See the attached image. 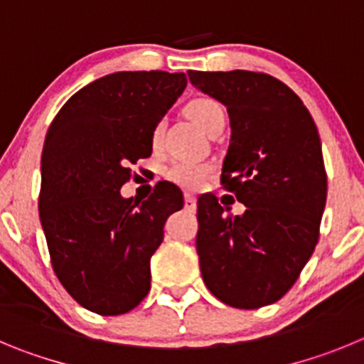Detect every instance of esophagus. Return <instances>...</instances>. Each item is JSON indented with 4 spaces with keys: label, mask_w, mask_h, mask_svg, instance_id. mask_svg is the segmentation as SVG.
Segmentation results:
<instances>
[{
    "label": "esophagus",
    "mask_w": 364,
    "mask_h": 364,
    "mask_svg": "<svg viewBox=\"0 0 364 364\" xmlns=\"http://www.w3.org/2000/svg\"><path fill=\"white\" fill-rule=\"evenodd\" d=\"M196 206H198L196 196L185 194V208H188V210H196Z\"/></svg>",
    "instance_id": "obj_1"
}]
</instances>
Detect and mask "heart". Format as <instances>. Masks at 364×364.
Wrapping results in <instances>:
<instances>
[{"mask_svg": "<svg viewBox=\"0 0 364 364\" xmlns=\"http://www.w3.org/2000/svg\"><path fill=\"white\" fill-rule=\"evenodd\" d=\"M186 116L194 121L196 125L203 130V132H208L210 127L214 125L215 121L223 119L225 117V112H223L221 105L215 103L214 100H206V97H201V100L190 101L186 105ZM159 136H161V125L156 127L154 130V143L159 141ZM212 168L208 165H201V163L194 161H176L166 168V178L170 179L176 185L183 186V188H199L203 183L206 181V178L210 176Z\"/></svg>", "mask_w": 364, "mask_h": 364, "instance_id": "obj_1", "label": "heart"}]
</instances>
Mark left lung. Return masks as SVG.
I'll return each mask as SVG.
<instances>
[{
  "label": "left lung",
  "mask_w": 364,
  "mask_h": 364,
  "mask_svg": "<svg viewBox=\"0 0 364 364\" xmlns=\"http://www.w3.org/2000/svg\"><path fill=\"white\" fill-rule=\"evenodd\" d=\"M188 77L227 107L221 183L247 206L232 215L215 196L198 199L203 281L234 309H259L292 288L319 239L326 172L317 127L299 96L268 74L190 70Z\"/></svg>",
  "instance_id": "8db88e82"
}]
</instances>
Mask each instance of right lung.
Listing matches in <instances>:
<instances>
[{
	"mask_svg": "<svg viewBox=\"0 0 364 364\" xmlns=\"http://www.w3.org/2000/svg\"><path fill=\"white\" fill-rule=\"evenodd\" d=\"M185 87L183 72H114L77 90L48 129L39 219L55 276L90 312L119 316L149 294L150 257L183 194L161 183L136 203L119 190Z\"/></svg>",
	"mask_w": 364,
	"mask_h": 364,
	"instance_id": "1",
	"label": "right lung"
}]
</instances>
